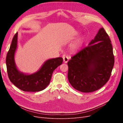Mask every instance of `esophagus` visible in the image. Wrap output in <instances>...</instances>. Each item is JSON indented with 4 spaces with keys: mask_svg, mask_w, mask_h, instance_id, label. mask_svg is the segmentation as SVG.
Masks as SVG:
<instances>
[{
    "mask_svg": "<svg viewBox=\"0 0 123 123\" xmlns=\"http://www.w3.org/2000/svg\"><path fill=\"white\" fill-rule=\"evenodd\" d=\"M68 57L67 56H65V55L63 56V61H64V62L65 63H68Z\"/></svg>",
    "mask_w": 123,
    "mask_h": 123,
    "instance_id": "obj_1",
    "label": "esophagus"
}]
</instances>
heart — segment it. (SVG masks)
Masks as SVG:
<instances>
[{"label":"heart","instance_id":"obj_1","mask_svg":"<svg viewBox=\"0 0 123 123\" xmlns=\"http://www.w3.org/2000/svg\"><path fill=\"white\" fill-rule=\"evenodd\" d=\"M79 33L78 32H76L74 36H76ZM85 41L84 37H81L78 39H77L73 44H72L71 46V49L73 52H76L79 51L82 48L84 42Z\"/></svg>","mask_w":123,"mask_h":123}]
</instances>
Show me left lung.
<instances>
[{"instance_id": "obj_1", "label": "left lung", "mask_w": 123, "mask_h": 123, "mask_svg": "<svg viewBox=\"0 0 123 123\" xmlns=\"http://www.w3.org/2000/svg\"><path fill=\"white\" fill-rule=\"evenodd\" d=\"M114 64L110 38L103 28L94 38L68 62V78L77 91L91 92L109 80Z\"/></svg>"}]
</instances>
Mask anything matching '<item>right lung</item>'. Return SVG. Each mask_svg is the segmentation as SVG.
Returning a JSON list of instances; mask_svg holds the SVG:
<instances>
[{"label": "right lung", "instance_id": "right-lung-1", "mask_svg": "<svg viewBox=\"0 0 123 123\" xmlns=\"http://www.w3.org/2000/svg\"><path fill=\"white\" fill-rule=\"evenodd\" d=\"M18 32L14 35L6 57V66L10 81L24 92H37L44 90L49 85L54 71L63 62L62 57L47 60L36 72L25 74L17 68L14 59L17 48Z\"/></svg>", "mask_w": 123, "mask_h": 123}]
</instances>
